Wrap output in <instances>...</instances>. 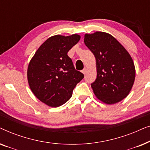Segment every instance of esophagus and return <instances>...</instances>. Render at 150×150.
Instances as JSON below:
<instances>
[{
	"label": "esophagus",
	"mask_w": 150,
	"mask_h": 150,
	"mask_svg": "<svg viewBox=\"0 0 150 150\" xmlns=\"http://www.w3.org/2000/svg\"><path fill=\"white\" fill-rule=\"evenodd\" d=\"M86 71H87V68H86V67H85V68L83 69V71H82V72H83L84 74H85Z\"/></svg>",
	"instance_id": "34e87169"
}]
</instances>
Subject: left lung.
I'll use <instances>...</instances> for the list:
<instances>
[{
	"label": "left lung",
	"mask_w": 150,
	"mask_h": 150,
	"mask_svg": "<svg viewBox=\"0 0 150 150\" xmlns=\"http://www.w3.org/2000/svg\"><path fill=\"white\" fill-rule=\"evenodd\" d=\"M84 42L96 57L97 78L91 85L96 97L107 104L124 99L135 79L134 65L128 51L104 32L85 34Z\"/></svg>",
	"instance_id": "left-lung-1"
}]
</instances>
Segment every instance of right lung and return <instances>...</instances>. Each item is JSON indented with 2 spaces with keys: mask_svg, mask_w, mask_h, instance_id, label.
<instances>
[{
  "mask_svg": "<svg viewBox=\"0 0 150 150\" xmlns=\"http://www.w3.org/2000/svg\"><path fill=\"white\" fill-rule=\"evenodd\" d=\"M81 36L50 37L41 45L28 64L29 87L40 101L51 107H58L68 101L78 83L84 78L76 70L67 52Z\"/></svg>",
  "mask_w": 150,
  "mask_h": 150,
  "instance_id": "right-lung-1",
  "label": "right lung"
}]
</instances>
